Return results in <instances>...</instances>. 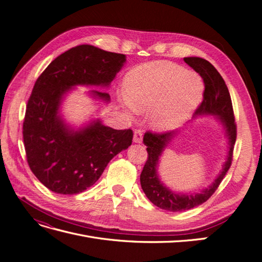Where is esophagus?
I'll use <instances>...</instances> for the list:
<instances>
[{
    "label": "esophagus",
    "instance_id": "esophagus-1",
    "mask_svg": "<svg viewBox=\"0 0 262 262\" xmlns=\"http://www.w3.org/2000/svg\"><path fill=\"white\" fill-rule=\"evenodd\" d=\"M133 141L136 142V143H142V141H143V133H142L141 130L138 129V130L134 131Z\"/></svg>",
    "mask_w": 262,
    "mask_h": 262
}]
</instances>
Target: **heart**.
I'll return each mask as SVG.
<instances>
[{
    "label": "heart",
    "mask_w": 262,
    "mask_h": 262,
    "mask_svg": "<svg viewBox=\"0 0 262 262\" xmlns=\"http://www.w3.org/2000/svg\"><path fill=\"white\" fill-rule=\"evenodd\" d=\"M204 85L201 78L179 66L153 62L134 69L124 81L129 106L137 113L152 112L158 130L176 128L200 104Z\"/></svg>",
    "instance_id": "b5f03b06"
}]
</instances>
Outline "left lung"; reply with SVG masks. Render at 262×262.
<instances>
[{"instance_id":"left-lung-1","label":"left lung","mask_w":262,"mask_h":262,"mask_svg":"<svg viewBox=\"0 0 262 262\" xmlns=\"http://www.w3.org/2000/svg\"><path fill=\"white\" fill-rule=\"evenodd\" d=\"M184 60L196 73L200 74L204 83L203 99L199 107L196 108L194 115H214L219 117L221 122L225 126L229 150L223 169L209 188L204 189L200 193L179 194L166 188L157 176L158 160H160V156L166 144L169 143V141L176 136V131L161 133L152 131L145 132L143 142L147 146L146 150L148 156L140 176L141 187L147 199L154 205L171 212H180L195 208L198 205L204 203L216 191L232 165L233 150L237 137V126L231 95H229L223 77L209 61L202 58L189 57L184 58Z\"/></svg>"}]
</instances>
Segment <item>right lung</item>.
<instances>
[{
    "mask_svg": "<svg viewBox=\"0 0 262 262\" xmlns=\"http://www.w3.org/2000/svg\"><path fill=\"white\" fill-rule=\"evenodd\" d=\"M124 62V54L81 45L60 54L37 78L26 106L23 139L29 168L51 191L83 192L118 153L132 144L131 129L115 130L97 120L74 131L59 116L63 95L72 86H108ZM92 94L110 99L106 92Z\"/></svg>",
    "mask_w": 262,
    "mask_h": 262,
    "instance_id": "add662e5",
    "label": "right lung"
}]
</instances>
